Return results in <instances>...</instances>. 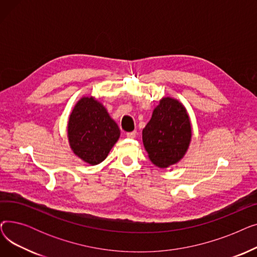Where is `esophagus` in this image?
<instances>
[{
	"label": "esophagus",
	"instance_id": "34e87169",
	"mask_svg": "<svg viewBox=\"0 0 257 257\" xmlns=\"http://www.w3.org/2000/svg\"><path fill=\"white\" fill-rule=\"evenodd\" d=\"M126 137H127L128 139H136V137H137V131H132V132L126 133Z\"/></svg>",
	"mask_w": 257,
	"mask_h": 257
}]
</instances>
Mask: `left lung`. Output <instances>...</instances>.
<instances>
[{"label":"left lung","instance_id":"8db88e82","mask_svg":"<svg viewBox=\"0 0 257 257\" xmlns=\"http://www.w3.org/2000/svg\"><path fill=\"white\" fill-rule=\"evenodd\" d=\"M192 141V124L186 108L177 99L164 97L143 129V143L152 163L166 169L179 163Z\"/></svg>","mask_w":257,"mask_h":257}]
</instances>
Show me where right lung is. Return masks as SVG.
I'll return each mask as SVG.
<instances>
[{
    "label": "right lung",
    "mask_w": 257,
    "mask_h": 257,
    "mask_svg": "<svg viewBox=\"0 0 257 257\" xmlns=\"http://www.w3.org/2000/svg\"><path fill=\"white\" fill-rule=\"evenodd\" d=\"M119 134L114 119L94 97H82L74 106L67 123V138L74 154L84 163L90 166L102 163Z\"/></svg>",
    "instance_id": "add662e5"
}]
</instances>
